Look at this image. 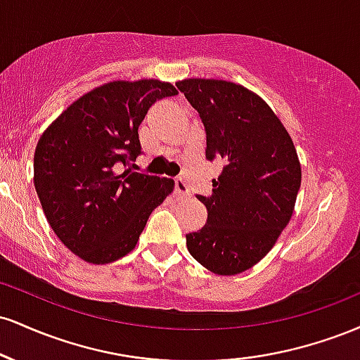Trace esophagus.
I'll return each mask as SVG.
<instances>
[{
  "instance_id": "obj_1",
  "label": "esophagus",
  "mask_w": 360,
  "mask_h": 360,
  "mask_svg": "<svg viewBox=\"0 0 360 360\" xmlns=\"http://www.w3.org/2000/svg\"><path fill=\"white\" fill-rule=\"evenodd\" d=\"M174 189H176V193L179 194V196H183V198L191 196V191H189V186L183 179V177H177V179L174 181Z\"/></svg>"
}]
</instances>
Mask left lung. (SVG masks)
I'll list each match as a JSON object with an SVG mask.
<instances>
[{
  "mask_svg": "<svg viewBox=\"0 0 360 360\" xmlns=\"http://www.w3.org/2000/svg\"><path fill=\"white\" fill-rule=\"evenodd\" d=\"M176 86L203 122L206 159L225 164L212 196H196L208 220L186 235V245L214 274H240L272 249L291 220L301 186L298 154L274 111L243 86L218 79Z\"/></svg>",
  "mask_w": 360,
  "mask_h": 360,
  "instance_id": "left-lung-1",
  "label": "left lung"
}]
</instances>
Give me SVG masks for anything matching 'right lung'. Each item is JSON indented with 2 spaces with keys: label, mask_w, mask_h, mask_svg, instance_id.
I'll list each match as a JSON object with an SVG mask.
<instances>
[{
  "label": "right lung",
  "mask_w": 360,
  "mask_h": 360,
  "mask_svg": "<svg viewBox=\"0 0 360 360\" xmlns=\"http://www.w3.org/2000/svg\"><path fill=\"white\" fill-rule=\"evenodd\" d=\"M169 82L113 81L74 101L44 131L34 184L49 225L72 254L110 264L137 245L150 213L174 189L167 177L115 166L142 154L139 125L155 101L176 96Z\"/></svg>",
  "instance_id": "obj_1"
}]
</instances>
